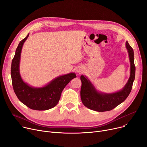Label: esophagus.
Instances as JSON below:
<instances>
[{"label": "esophagus", "instance_id": "34e87169", "mask_svg": "<svg viewBox=\"0 0 147 147\" xmlns=\"http://www.w3.org/2000/svg\"><path fill=\"white\" fill-rule=\"evenodd\" d=\"M82 71H83V70L81 69V68H78V69L77 70V72L78 73H82Z\"/></svg>", "mask_w": 147, "mask_h": 147}]
</instances>
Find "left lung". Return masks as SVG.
<instances>
[{"label":"left lung","instance_id":"left-lung-1","mask_svg":"<svg viewBox=\"0 0 147 147\" xmlns=\"http://www.w3.org/2000/svg\"><path fill=\"white\" fill-rule=\"evenodd\" d=\"M126 48L129 55L131 71L128 81L122 90L111 93H102L96 90L86 76L83 75L80 76L81 99L83 105L87 108L97 112L109 111L122 103L129 96L135 80V66L134 50L128 41L126 42Z\"/></svg>","mask_w":147,"mask_h":147}]
</instances>
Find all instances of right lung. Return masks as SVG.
I'll return each mask as SVG.
<instances>
[{"instance_id":"1","label":"right lung","mask_w":147,"mask_h":147,"mask_svg":"<svg viewBox=\"0 0 147 147\" xmlns=\"http://www.w3.org/2000/svg\"><path fill=\"white\" fill-rule=\"evenodd\" d=\"M29 34L19 42L12 61V86L18 99L23 104L33 110L45 111L57 105L64 87L76 75L70 73L58 76L42 87H32L24 82L19 71V64L22 48Z\"/></svg>"}]
</instances>
